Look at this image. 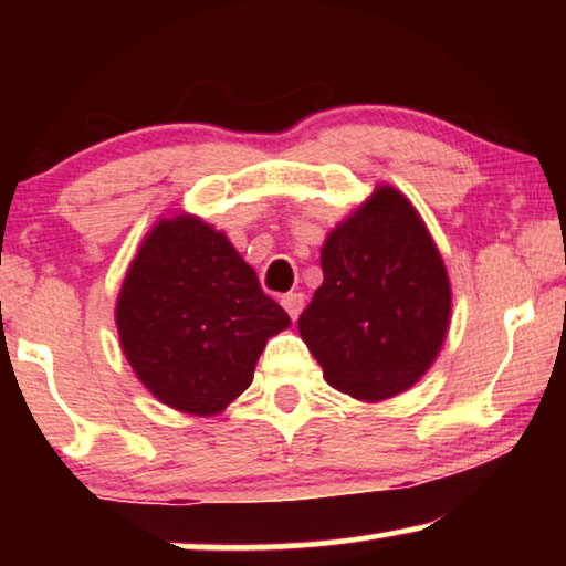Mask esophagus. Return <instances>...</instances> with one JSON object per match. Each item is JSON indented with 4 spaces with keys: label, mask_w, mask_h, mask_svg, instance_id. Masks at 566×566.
I'll list each match as a JSON object with an SVG mask.
<instances>
[{
    "label": "esophagus",
    "mask_w": 566,
    "mask_h": 566,
    "mask_svg": "<svg viewBox=\"0 0 566 566\" xmlns=\"http://www.w3.org/2000/svg\"><path fill=\"white\" fill-rule=\"evenodd\" d=\"M281 304H283L285 312H289L291 319L296 322V319H298V314H301V308H304V293H298V291L285 293V296L281 298Z\"/></svg>",
    "instance_id": "34e87169"
}]
</instances>
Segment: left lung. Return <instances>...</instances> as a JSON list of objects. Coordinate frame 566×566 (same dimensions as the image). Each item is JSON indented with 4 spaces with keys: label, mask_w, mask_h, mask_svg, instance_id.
<instances>
[{
    "label": "left lung",
    "mask_w": 566,
    "mask_h": 566,
    "mask_svg": "<svg viewBox=\"0 0 566 566\" xmlns=\"http://www.w3.org/2000/svg\"><path fill=\"white\" fill-rule=\"evenodd\" d=\"M324 281L298 332L324 381L376 405L412 389L451 327V277L405 192L376 185L322 244Z\"/></svg>",
    "instance_id": "8db88e82"
}]
</instances>
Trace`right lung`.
<instances>
[{
    "instance_id": "obj_1",
    "label": "right lung",
    "mask_w": 566,
    "mask_h": 566,
    "mask_svg": "<svg viewBox=\"0 0 566 566\" xmlns=\"http://www.w3.org/2000/svg\"><path fill=\"white\" fill-rule=\"evenodd\" d=\"M289 324L229 237L188 211L154 223L115 301L138 381L196 417L219 415L247 391L265 343Z\"/></svg>"
}]
</instances>
